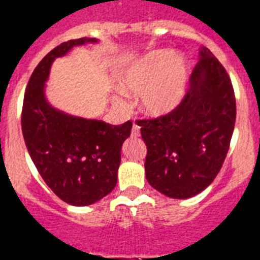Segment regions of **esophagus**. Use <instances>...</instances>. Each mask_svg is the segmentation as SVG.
Listing matches in <instances>:
<instances>
[{
  "label": "esophagus",
  "mask_w": 260,
  "mask_h": 260,
  "mask_svg": "<svg viewBox=\"0 0 260 260\" xmlns=\"http://www.w3.org/2000/svg\"><path fill=\"white\" fill-rule=\"evenodd\" d=\"M141 135V127L137 125V123H134L133 125V128H132V137H139Z\"/></svg>",
  "instance_id": "34e87169"
}]
</instances>
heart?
Listing matches in <instances>:
<instances>
[{"label": "heart", "instance_id": "heart-1", "mask_svg": "<svg viewBox=\"0 0 260 260\" xmlns=\"http://www.w3.org/2000/svg\"><path fill=\"white\" fill-rule=\"evenodd\" d=\"M190 65L182 54L171 49H156L133 59L123 68L117 84L127 96L139 95V108L150 117L172 113L182 102L189 83ZM116 108L126 110L122 95L112 96Z\"/></svg>", "mask_w": 260, "mask_h": 260}]
</instances>
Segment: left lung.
<instances>
[{
  "label": "left lung",
  "instance_id": "1",
  "mask_svg": "<svg viewBox=\"0 0 260 260\" xmlns=\"http://www.w3.org/2000/svg\"><path fill=\"white\" fill-rule=\"evenodd\" d=\"M236 123L231 78L208 48L190 78V89L167 116L138 121L147 146V181L173 199L207 189L220 172Z\"/></svg>",
  "mask_w": 260,
  "mask_h": 260
}]
</instances>
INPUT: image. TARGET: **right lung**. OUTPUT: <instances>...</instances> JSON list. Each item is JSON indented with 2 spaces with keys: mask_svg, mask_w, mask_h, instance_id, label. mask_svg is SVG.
Listing matches in <instances>:
<instances>
[{
  "mask_svg": "<svg viewBox=\"0 0 260 260\" xmlns=\"http://www.w3.org/2000/svg\"><path fill=\"white\" fill-rule=\"evenodd\" d=\"M82 38L50 50L32 73L22 110V132L36 169L52 191L71 206H89L116 187L121 148L133 123L110 125L53 107L47 98L52 63L74 47L98 44Z\"/></svg>",
  "mask_w": 260,
  "mask_h": 260,
  "instance_id": "right-lung-1",
  "label": "right lung"
}]
</instances>
